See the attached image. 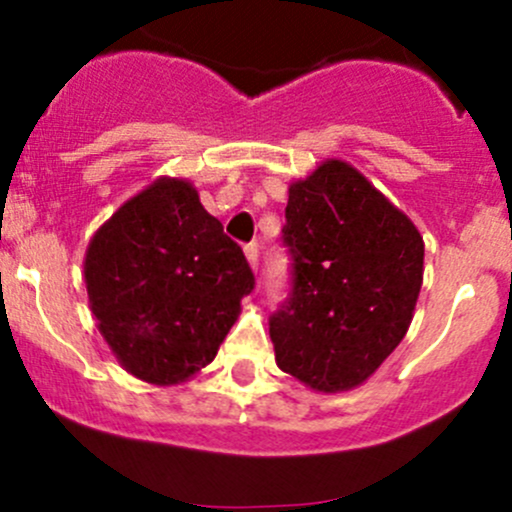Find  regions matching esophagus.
I'll use <instances>...</instances> for the list:
<instances>
[{"label":"esophagus","mask_w":512,"mask_h":512,"mask_svg":"<svg viewBox=\"0 0 512 512\" xmlns=\"http://www.w3.org/2000/svg\"><path fill=\"white\" fill-rule=\"evenodd\" d=\"M245 255H247V262H250L252 270H257V267H260V247H257V242L245 245Z\"/></svg>","instance_id":"1"}]
</instances>
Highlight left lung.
<instances>
[{
    "instance_id": "1",
    "label": "left lung",
    "mask_w": 512,
    "mask_h": 512,
    "mask_svg": "<svg viewBox=\"0 0 512 512\" xmlns=\"http://www.w3.org/2000/svg\"><path fill=\"white\" fill-rule=\"evenodd\" d=\"M285 218L289 294L270 317L277 366L324 394L354 389L409 329L421 235L342 160L292 183Z\"/></svg>"
}]
</instances>
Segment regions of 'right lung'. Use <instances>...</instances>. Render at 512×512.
Here are the masks:
<instances>
[{"label": "right lung", "instance_id": "1", "mask_svg": "<svg viewBox=\"0 0 512 512\" xmlns=\"http://www.w3.org/2000/svg\"><path fill=\"white\" fill-rule=\"evenodd\" d=\"M86 289L98 332L148 384H178L215 359L255 289L245 252L185 180L160 178L91 240Z\"/></svg>", "mask_w": 512, "mask_h": 512}]
</instances>
